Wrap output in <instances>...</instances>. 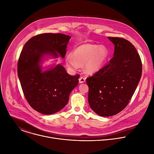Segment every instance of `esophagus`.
Returning <instances> with one entry per match:
<instances>
[{
    "label": "esophagus",
    "mask_w": 154,
    "mask_h": 154,
    "mask_svg": "<svg viewBox=\"0 0 154 154\" xmlns=\"http://www.w3.org/2000/svg\"><path fill=\"white\" fill-rule=\"evenodd\" d=\"M85 78H84V77H81V78L79 79V83H81V84L85 82Z\"/></svg>",
    "instance_id": "1"
}]
</instances>
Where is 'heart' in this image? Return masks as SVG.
<instances>
[{"instance_id": "b5f03b06", "label": "heart", "mask_w": 154, "mask_h": 154, "mask_svg": "<svg viewBox=\"0 0 154 154\" xmlns=\"http://www.w3.org/2000/svg\"><path fill=\"white\" fill-rule=\"evenodd\" d=\"M109 54V50L104 45L84 44L76 48L73 55L69 54L66 56V63L73 70L77 69L79 64H84L85 72L94 74L103 67Z\"/></svg>"}]
</instances>
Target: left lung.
<instances>
[{
	"label": "left lung",
	"mask_w": 154,
	"mask_h": 154,
	"mask_svg": "<svg viewBox=\"0 0 154 154\" xmlns=\"http://www.w3.org/2000/svg\"><path fill=\"white\" fill-rule=\"evenodd\" d=\"M108 39L115 45L114 56L86 79L89 106L101 116L115 115L127 106L142 73L141 60L132 44L121 38Z\"/></svg>",
	"instance_id": "1"
}]
</instances>
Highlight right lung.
<instances>
[{
	"label": "right lung",
	"instance_id": "right-lung-1",
	"mask_svg": "<svg viewBox=\"0 0 154 154\" xmlns=\"http://www.w3.org/2000/svg\"><path fill=\"white\" fill-rule=\"evenodd\" d=\"M70 36L44 33L29 39L24 45L17 64V74L24 96L37 112L51 115L67 104L72 90L78 85L79 75L71 76L60 64L44 70L45 58H64Z\"/></svg>",
	"mask_w": 154,
	"mask_h": 154
}]
</instances>
